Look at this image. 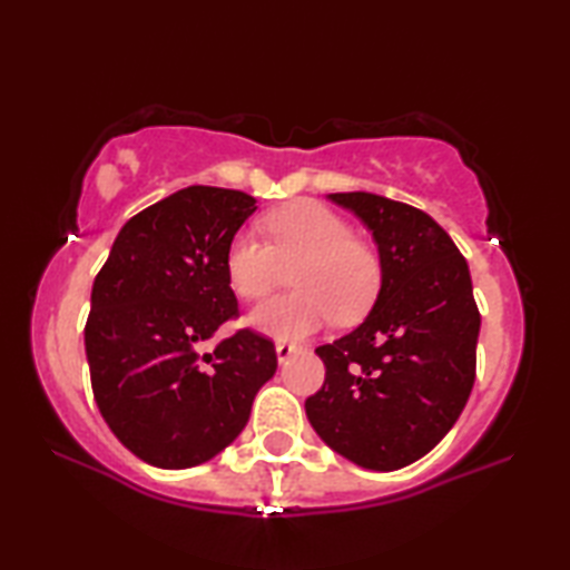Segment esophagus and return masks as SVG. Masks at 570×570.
<instances>
[{"mask_svg": "<svg viewBox=\"0 0 570 570\" xmlns=\"http://www.w3.org/2000/svg\"><path fill=\"white\" fill-rule=\"evenodd\" d=\"M296 352H298L296 344L286 342V340H278V342H276V356H278V362H282V364L288 360V356L296 354Z\"/></svg>", "mask_w": 570, "mask_h": 570, "instance_id": "obj_1", "label": "esophagus"}]
</instances>
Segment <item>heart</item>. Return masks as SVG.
<instances>
[{
    "label": "heart",
    "instance_id": "b5f03b06",
    "mask_svg": "<svg viewBox=\"0 0 570 570\" xmlns=\"http://www.w3.org/2000/svg\"><path fill=\"white\" fill-rule=\"evenodd\" d=\"M264 228L238 230L226 250L234 292L258 302L294 274L298 294L278 296L250 314V324L278 340H298L330 324L356 322L370 312L382 286V262L370 244L354 238L352 226L316 200H298L268 214Z\"/></svg>",
    "mask_w": 570,
    "mask_h": 570
}]
</instances>
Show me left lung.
Masks as SVG:
<instances>
[{
	"label": "left lung",
	"mask_w": 570,
	"mask_h": 570,
	"mask_svg": "<svg viewBox=\"0 0 570 570\" xmlns=\"http://www.w3.org/2000/svg\"><path fill=\"white\" fill-rule=\"evenodd\" d=\"M330 198L372 230L382 288L352 334L316 350L326 377L306 400V417L346 460L400 470L448 435L475 384L470 268L424 210L362 190Z\"/></svg>",
	"instance_id": "obj_1"
}]
</instances>
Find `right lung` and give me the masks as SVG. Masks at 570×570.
<instances>
[{"label": "right lung", "mask_w": 570, "mask_h": 570, "mask_svg": "<svg viewBox=\"0 0 570 570\" xmlns=\"http://www.w3.org/2000/svg\"><path fill=\"white\" fill-rule=\"evenodd\" d=\"M254 210L244 190L183 188L132 216L95 276L85 324L92 394L112 435L148 465L216 458L274 377V342L250 330L204 352L238 316L226 250Z\"/></svg>", "instance_id": "right-lung-1"}]
</instances>
